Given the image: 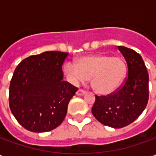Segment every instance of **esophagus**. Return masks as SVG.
I'll return each mask as SVG.
<instances>
[{"label":"esophagus","instance_id":"esophagus-1","mask_svg":"<svg viewBox=\"0 0 156 156\" xmlns=\"http://www.w3.org/2000/svg\"><path fill=\"white\" fill-rule=\"evenodd\" d=\"M76 94H77V95H80V96H81V95L84 94L85 91L83 90V89H82V88H78V91H77V93H76Z\"/></svg>","mask_w":156,"mask_h":156}]
</instances>
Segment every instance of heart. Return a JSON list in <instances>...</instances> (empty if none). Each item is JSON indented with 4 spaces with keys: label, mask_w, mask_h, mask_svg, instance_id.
Returning a JSON list of instances; mask_svg holds the SVG:
<instances>
[{
    "label": "heart",
    "mask_w": 156,
    "mask_h": 156,
    "mask_svg": "<svg viewBox=\"0 0 156 156\" xmlns=\"http://www.w3.org/2000/svg\"><path fill=\"white\" fill-rule=\"evenodd\" d=\"M73 83L90 79L93 89L99 94H109L120 86L127 74L124 58L98 54L79 58L76 65L68 62L63 68Z\"/></svg>",
    "instance_id": "1"
}]
</instances>
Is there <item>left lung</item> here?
<instances>
[{"instance_id": "1", "label": "left lung", "mask_w": 156, "mask_h": 156, "mask_svg": "<svg viewBox=\"0 0 156 156\" xmlns=\"http://www.w3.org/2000/svg\"><path fill=\"white\" fill-rule=\"evenodd\" d=\"M128 66L123 83L109 94L95 95L92 113L106 126L123 128L144 111L149 99V74L141 56L133 49L118 46Z\"/></svg>"}]
</instances>
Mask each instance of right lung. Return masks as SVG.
Returning <instances> with one entry per match:
<instances>
[{
  "instance_id": "1",
  "label": "right lung",
  "mask_w": 156,
  "mask_h": 156,
  "mask_svg": "<svg viewBox=\"0 0 156 156\" xmlns=\"http://www.w3.org/2000/svg\"><path fill=\"white\" fill-rule=\"evenodd\" d=\"M68 52L49 51L22 60L15 69L10 88L11 111L26 129L52 130L62 124L77 87L63 81L62 64Z\"/></svg>"
}]
</instances>
